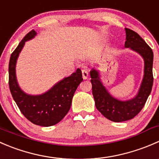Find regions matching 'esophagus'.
<instances>
[{
    "instance_id": "obj_1",
    "label": "esophagus",
    "mask_w": 159,
    "mask_h": 159,
    "mask_svg": "<svg viewBox=\"0 0 159 159\" xmlns=\"http://www.w3.org/2000/svg\"><path fill=\"white\" fill-rule=\"evenodd\" d=\"M88 72L86 71V70H82V76H83V78L84 80H86L88 78Z\"/></svg>"
}]
</instances>
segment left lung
<instances>
[{"label": "left lung", "mask_w": 159, "mask_h": 159, "mask_svg": "<svg viewBox=\"0 0 159 159\" xmlns=\"http://www.w3.org/2000/svg\"><path fill=\"white\" fill-rule=\"evenodd\" d=\"M126 42L125 46L139 53L144 60V75L139 92L132 100L120 101L110 95L100 81L98 71H90L92 92L97 109L110 120L122 122L131 120L139 114L145 104L153 85V52L144 39L137 32L125 28Z\"/></svg>", "instance_id": "obj_1"}]
</instances>
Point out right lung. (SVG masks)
<instances>
[{"label": "right lung", "instance_id": "right-lung-1", "mask_svg": "<svg viewBox=\"0 0 159 159\" xmlns=\"http://www.w3.org/2000/svg\"><path fill=\"white\" fill-rule=\"evenodd\" d=\"M35 34L34 30L29 31L11 56L8 68L9 88L19 110L29 121L39 126L49 127L59 123L66 115L71 107L75 91L83 79L81 70L77 69L76 73L61 80L42 95L25 93L17 83L15 66L25 42L34 38Z\"/></svg>", "mask_w": 159, "mask_h": 159}]
</instances>
